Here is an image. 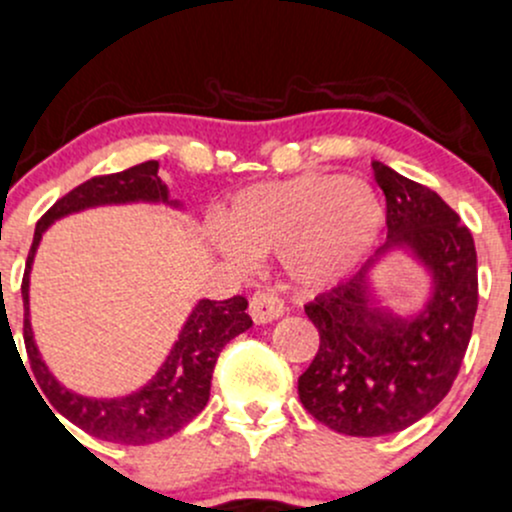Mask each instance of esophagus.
<instances>
[{
  "mask_svg": "<svg viewBox=\"0 0 512 512\" xmlns=\"http://www.w3.org/2000/svg\"><path fill=\"white\" fill-rule=\"evenodd\" d=\"M250 316L255 324H270V321L284 316V301L272 292H257L250 299Z\"/></svg>",
  "mask_w": 512,
  "mask_h": 512,
  "instance_id": "esophagus-1",
  "label": "esophagus"
}]
</instances>
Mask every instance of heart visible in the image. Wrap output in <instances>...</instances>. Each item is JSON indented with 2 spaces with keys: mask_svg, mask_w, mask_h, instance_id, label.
Returning a JSON list of instances; mask_svg holds the SVG:
<instances>
[{
  "mask_svg": "<svg viewBox=\"0 0 512 512\" xmlns=\"http://www.w3.org/2000/svg\"><path fill=\"white\" fill-rule=\"evenodd\" d=\"M385 206L368 181L304 174L240 191L223 213L218 247L247 265L252 255H282L294 282L326 287L348 274L378 242Z\"/></svg>",
  "mask_w": 512,
  "mask_h": 512,
  "instance_id": "obj_1",
  "label": "heart"
}]
</instances>
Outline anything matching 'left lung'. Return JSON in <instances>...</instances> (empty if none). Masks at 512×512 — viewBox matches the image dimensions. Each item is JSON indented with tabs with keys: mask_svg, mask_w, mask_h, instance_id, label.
Instances as JSON below:
<instances>
[{
	"mask_svg": "<svg viewBox=\"0 0 512 512\" xmlns=\"http://www.w3.org/2000/svg\"><path fill=\"white\" fill-rule=\"evenodd\" d=\"M387 203V242L353 279L304 306L319 353L299 378L304 410L333 432L383 437L432 412L459 375L478 306L476 245L427 186L373 161ZM407 249L433 277L422 312L400 317L369 297V267Z\"/></svg>",
	"mask_w": 512,
	"mask_h": 512,
	"instance_id": "obj_1",
	"label": "left lung"
}]
</instances>
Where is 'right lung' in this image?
Segmentation results:
<instances>
[{
	"label": "right lung",
	"instance_id": "1",
	"mask_svg": "<svg viewBox=\"0 0 512 512\" xmlns=\"http://www.w3.org/2000/svg\"><path fill=\"white\" fill-rule=\"evenodd\" d=\"M139 201L166 203V206L174 208L181 206L179 201H171L169 188L159 179V161H144V164L132 166V169L95 176V179L75 186L71 193L58 198L36 223L34 242H31L29 257H26L24 282H21L26 355H29L31 370H34L46 400L51 402L53 410L61 412L68 422H73L83 432L93 434L102 441H112V444L134 446L171 437L179 429H184L206 407L208 397H211L213 368L220 351L225 348V343H230L235 336H240L242 331L252 326V319L245 311L247 299L240 297V294L225 301L201 299L193 306L191 316L181 328L179 341L166 355L159 373L142 390L125 397H112V400H95V397H83L78 392H71L53 378L51 370L41 360L29 321V274L41 235L46 233L53 220L63 218V215L95 206H117V203Z\"/></svg>",
	"mask_w": 512,
	"mask_h": 512
}]
</instances>
